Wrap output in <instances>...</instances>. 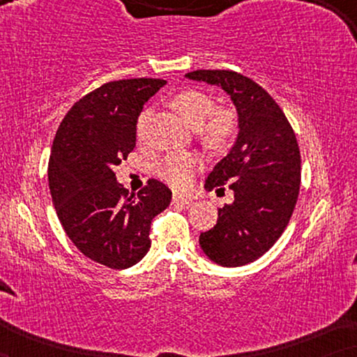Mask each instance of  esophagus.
<instances>
[{"mask_svg":"<svg viewBox=\"0 0 357 357\" xmlns=\"http://www.w3.org/2000/svg\"><path fill=\"white\" fill-rule=\"evenodd\" d=\"M172 203L174 204H182V206H183V204L192 203V198H190V197H182V195H174Z\"/></svg>","mask_w":357,"mask_h":357,"instance_id":"34e87169","label":"esophagus"}]
</instances>
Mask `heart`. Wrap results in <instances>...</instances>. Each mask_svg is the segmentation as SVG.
Listing matches in <instances>:
<instances>
[{"label":"heart","mask_w":357,"mask_h":357,"mask_svg":"<svg viewBox=\"0 0 357 357\" xmlns=\"http://www.w3.org/2000/svg\"><path fill=\"white\" fill-rule=\"evenodd\" d=\"M170 104L183 120L195 128H199L203 139L211 146H222L232 138L236 131V116L231 110L218 109L216 102L209 94L199 89H183L177 92ZM148 114H143L138 121V136H143V126ZM199 167V159L193 154L170 155L158 167L160 180L175 190H185L192 182L193 174Z\"/></svg>","instance_id":"obj_1"}]
</instances>
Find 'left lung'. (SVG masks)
Masks as SVG:
<instances>
[{"instance_id":"obj_1","label":"left lung","mask_w":357,"mask_h":357,"mask_svg":"<svg viewBox=\"0 0 357 357\" xmlns=\"http://www.w3.org/2000/svg\"><path fill=\"white\" fill-rule=\"evenodd\" d=\"M185 77L219 86L238 115L236 144L208 175V190L229 183L234 203L218 209V222L199 245L221 266H242L281 237L301 187V153L294 130L275 99L250 77L229 70H198Z\"/></svg>"}]
</instances>
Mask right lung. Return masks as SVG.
Segmentation results:
<instances>
[{
	"label": "right lung",
	"instance_id": "add662e5",
	"mask_svg": "<svg viewBox=\"0 0 357 357\" xmlns=\"http://www.w3.org/2000/svg\"><path fill=\"white\" fill-rule=\"evenodd\" d=\"M164 84L153 77L107 82L71 107L53 139L48 185L58 219L81 253L114 270L148 253L151 221L172 199L154 178L130 193L114 172L135 149L143 105Z\"/></svg>",
	"mask_w": 357,
	"mask_h": 357
}]
</instances>
